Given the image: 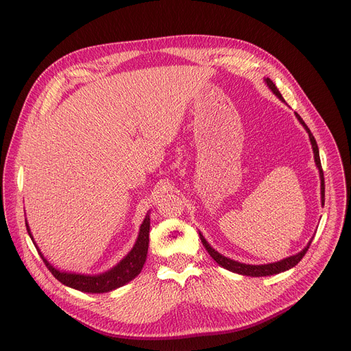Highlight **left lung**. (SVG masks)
Listing matches in <instances>:
<instances>
[{
	"label": "left lung",
	"mask_w": 351,
	"mask_h": 351,
	"mask_svg": "<svg viewBox=\"0 0 351 351\" xmlns=\"http://www.w3.org/2000/svg\"><path fill=\"white\" fill-rule=\"evenodd\" d=\"M265 83L268 86V88L271 90L281 101H284L281 93L278 91V88L276 87V84L271 82L269 78H265ZM295 117L298 118V121L302 123V126L306 129L308 134H309V139H311V143H312V149H313V156H315V163H316V167L319 169V176H320V198H322V205H325V177H323V170H322V165H320V157H319V149H317V143L313 138V134L311 133L309 128L306 126V123L302 121V118L295 112ZM199 237H201V241L202 245L205 246V249L208 250V253L210 254V257L217 261L221 267L229 269V271L232 273H237V274H241V276H249V277H265V276H274V274H280L282 271H287V269L295 267L296 264H298L302 257L306 254L312 240L308 243V246L301 250L298 254L295 256H291V257H287L281 261H277V263H269V264H261V265H252V264H243V263H239V261H234V260H230L225 256H222L221 253H218L215 249H212L209 246L208 241L205 240V237L199 233ZM313 239V237H312Z\"/></svg>",
	"instance_id": "left-lung-1"
}]
</instances>
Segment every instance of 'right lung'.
Returning a JSON list of instances; mask_svg holds the SVG:
<instances>
[{"label":"right lung","mask_w":351,"mask_h":351,"mask_svg":"<svg viewBox=\"0 0 351 351\" xmlns=\"http://www.w3.org/2000/svg\"><path fill=\"white\" fill-rule=\"evenodd\" d=\"M26 230H28L35 247L38 249L35 240L31 234L28 222H26ZM149 230H150V218L149 213L146 215V218L143 223L141 225L139 236L136 243H134L133 249L128 253V256L121 260L114 268H111L110 271L98 274V276H84V274H75V273H66V271H59L58 268L53 267L40 253L38 249L43 263L49 268V271L53 274L56 280H59L62 284L78 289L82 292H91V293H104V292H110L112 289H117L129 281H132L134 277L139 276L142 271L143 264L146 261L147 256V249H149Z\"/></svg>","instance_id":"add662e5"}]
</instances>
